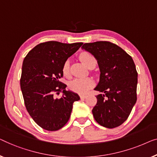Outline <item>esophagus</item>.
Instances as JSON below:
<instances>
[{
	"label": "esophagus",
	"mask_w": 157,
	"mask_h": 157,
	"mask_svg": "<svg viewBox=\"0 0 157 157\" xmlns=\"http://www.w3.org/2000/svg\"><path fill=\"white\" fill-rule=\"evenodd\" d=\"M79 97H80L81 99H85L87 98V95H86V94H80Z\"/></svg>",
	"instance_id": "obj_1"
}]
</instances>
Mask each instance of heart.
Returning <instances> with one entry per match:
<instances>
[{
  "label": "heart",
  "instance_id": "b5f03b06",
  "mask_svg": "<svg viewBox=\"0 0 157 157\" xmlns=\"http://www.w3.org/2000/svg\"><path fill=\"white\" fill-rule=\"evenodd\" d=\"M79 59L84 65L88 67L91 64H96V59L91 53L84 52L79 56ZM70 70V61L67 59L63 65V73L64 75L68 76ZM94 85L93 79L87 78H76L70 82L69 87L72 91L80 94H85Z\"/></svg>",
  "mask_w": 157,
  "mask_h": 157
}]
</instances>
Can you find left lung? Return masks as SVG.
<instances>
[{
	"mask_svg": "<svg viewBox=\"0 0 157 157\" xmlns=\"http://www.w3.org/2000/svg\"><path fill=\"white\" fill-rule=\"evenodd\" d=\"M82 48L93 55L100 70V82L94 90L92 109L94 120L103 127L114 128L127 120L136 101L137 72L132 57L108 41L85 43Z\"/></svg>",
	"mask_w": 157,
	"mask_h": 157,
	"instance_id": "left-lung-1",
	"label": "left lung"
}]
</instances>
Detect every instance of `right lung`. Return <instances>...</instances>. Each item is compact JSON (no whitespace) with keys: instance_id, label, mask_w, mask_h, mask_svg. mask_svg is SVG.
I'll return each mask as SVG.
<instances>
[{"instance_id":"add662e5","label":"right lung","mask_w":157,"mask_h":157,"mask_svg":"<svg viewBox=\"0 0 157 157\" xmlns=\"http://www.w3.org/2000/svg\"><path fill=\"white\" fill-rule=\"evenodd\" d=\"M82 43L71 44L57 41L40 43L24 58L21 88L26 109L35 123L48 131H57L68 122L78 94L65 90L61 82L63 65ZM63 92L60 98L54 94Z\"/></svg>"}]
</instances>
